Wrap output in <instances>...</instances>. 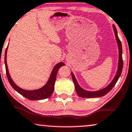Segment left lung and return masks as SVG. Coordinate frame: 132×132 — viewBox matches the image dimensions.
<instances>
[{"label": "left lung", "mask_w": 132, "mask_h": 132, "mask_svg": "<svg viewBox=\"0 0 132 132\" xmlns=\"http://www.w3.org/2000/svg\"><path fill=\"white\" fill-rule=\"evenodd\" d=\"M114 27V31L115 33V36L118 42V48H119V63H118V69L117 71L116 75L115 77L114 78L113 80L111 81V82L109 85L106 87L102 90L95 91V92H91V91H87L82 89L80 86H79L78 83L73 73L71 72V76H72L73 81L75 84V90L76 93L79 97H82V98H95V97H102V96L105 95L106 94H108L110 90L113 89V87L114 86L115 84L117 82V81L119 78L120 76H121L122 71L123 68V59H122V44L120 41L118 35V32H117V29L115 27V26H113Z\"/></svg>", "instance_id": "8db88e82"}]
</instances>
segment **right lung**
I'll use <instances>...</instances> for the list:
<instances>
[{
	"label": "right lung",
	"mask_w": 132,
	"mask_h": 132,
	"mask_svg": "<svg viewBox=\"0 0 132 132\" xmlns=\"http://www.w3.org/2000/svg\"><path fill=\"white\" fill-rule=\"evenodd\" d=\"M7 48L8 46L6 48L5 53V64L6 76H7V78L9 79V81L11 87L16 91H17L19 94H20L21 95H22L23 97L30 100H43V99H46L51 97L54 92V84L56 79L57 73L59 69L62 66L65 65L64 63L63 62H59L55 65L53 71H52L49 80L43 87L34 90H24V89L20 88V87L16 85L13 82V81L12 80V79L11 78L10 76L9 70H8L7 63H6V52H7Z\"/></svg>",
	"instance_id": "add662e5"
}]
</instances>
